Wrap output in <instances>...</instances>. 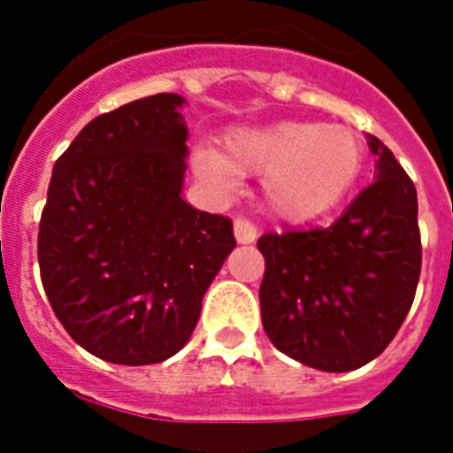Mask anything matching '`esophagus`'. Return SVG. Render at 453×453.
Instances as JSON below:
<instances>
[{
  "label": "esophagus",
  "mask_w": 453,
  "mask_h": 453,
  "mask_svg": "<svg viewBox=\"0 0 453 453\" xmlns=\"http://www.w3.org/2000/svg\"><path fill=\"white\" fill-rule=\"evenodd\" d=\"M258 237V230H256L254 223H249L247 219H234V240L240 244H251Z\"/></svg>",
  "instance_id": "obj_1"
}]
</instances>
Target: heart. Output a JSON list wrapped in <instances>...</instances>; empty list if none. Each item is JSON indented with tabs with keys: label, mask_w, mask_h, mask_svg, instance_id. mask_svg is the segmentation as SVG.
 Here are the masks:
<instances>
[{
	"label": "heart",
	"mask_w": 453,
	"mask_h": 453,
	"mask_svg": "<svg viewBox=\"0 0 453 453\" xmlns=\"http://www.w3.org/2000/svg\"><path fill=\"white\" fill-rule=\"evenodd\" d=\"M365 162L362 141L343 124L284 119L227 134L223 155L195 152V171L219 190L240 176H263V197L277 219L308 223L343 202Z\"/></svg>",
	"instance_id": "b5f03b06"
}]
</instances>
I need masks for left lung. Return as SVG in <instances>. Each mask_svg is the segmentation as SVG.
<instances>
[{
    "label": "left lung",
    "instance_id": "1",
    "mask_svg": "<svg viewBox=\"0 0 453 453\" xmlns=\"http://www.w3.org/2000/svg\"><path fill=\"white\" fill-rule=\"evenodd\" d=\"M369 188L329 227L268 233L261 319L277 350L319 372H352L400 331L421 275L418 199L407 171L376 136Z\"/></svg>",
    "mask_w": 453,
    "mask_h": 453
}]
</instances>
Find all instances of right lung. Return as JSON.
<instances>
[{
  "label": "right lung",
  "mask_w": 453,
  "mask_h": 453,
  "mask_svg": "<svg viewBox=\"0 0 453 453\" xmlns=\"http://www.w3.org/2000/svg\"><path fill=\"white\" fill-rule=\"evenodd\" d=\"M183 105V96L157 94L96 117L53 166L42 284L67 334L112 365L176 355L237 244L233 220L180 197Z\"/></svg>",
  "instance_id": "right-lung-1"
}]
</instances>
